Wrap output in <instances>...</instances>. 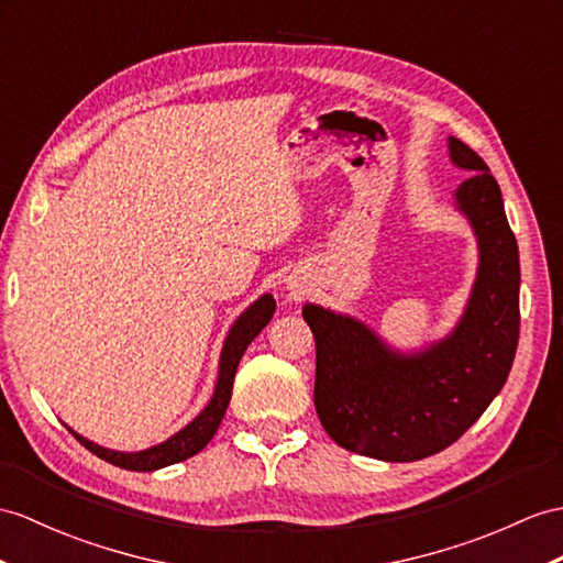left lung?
<instances>
[{"label":"left lung","mask_w":563,"mask_h":563,"mask_svg":"<svg viewBox=\"0 0 563 563\" xmlns=\"http://www.w3.org/2000/svg\"><path fill=\"white\" fill-rule=\"evenodd\" d=\"M449 150L471 172L456 200L479 243L477 282L456 332L401 358L361 322L303 308L314 336L312 396L322 428L339 446L379 461H420L454 444L501 391L518 349V243L501 188L473 147L449 139Z\"/></svg>","instance_id":"8db88e82"}]
</instances>
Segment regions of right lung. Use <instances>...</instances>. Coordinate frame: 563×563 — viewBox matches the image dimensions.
Instances as JSON below:
<instances>
[{"mask_svg":"<svg viewBox=\"0 0 563 563\" xmlns=\"http://www.w3.org/2000/svg\"><path fill=\"white\" fill-rule=\"evenodd\" d=\"M274 308H277L274 298L263 296L260 300H255V303L236 320L234 329H231L227 336V344L222 351V363H219V379H217V389H214L212 401L194 422L188 424V428L174 434L172 440H167L159 446L139 451V454H121V451H109V449L92 444L76 432H74V437L88 451H92L95 456H100L107 463L119 465V468H126V471H157V468H164V465L186 461L194 454H198V451L205 449V444L212 440L217 428H219V422H222V418L227 413L241 355L245 353V349H249L251 341L267 327V322L274 314Z\"/></svg>","mask_w":563,"mask_h":563,"instance_id":"add662e5","label":"right lung"}]
</instances>
